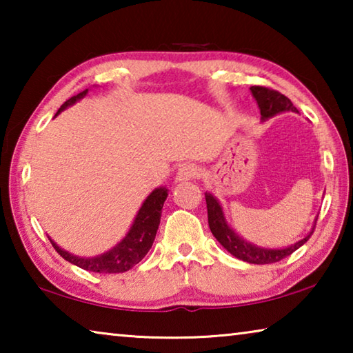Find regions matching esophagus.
<instances>
[{"mask_svg": "<svg viewBox=\"0 0 353 353\" xmlns=\"http://www.w3.org/2000/svg\"><path fill=\"white\" fill-rule=\"evenodd\" d=\"M196 176H198V168H196L194 165L187 163V165H182L181 168L177 170L176 181L177 182H188V181H193Z\"/></svg>", "mask_w": 353, "mask_h": 353, "instance_id": "esophagus-1", "label": "esophagus"}]
</instances>
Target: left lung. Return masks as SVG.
Here are the masks:
<instances>
[{
	"mask_svg": "<svg viewBox=\"0 0 353 353\" xmlns=\"http://www.w3.org/2000/svg\"><path fill=\"white\" fill-rule=\"evenodd\" d=\"M252 97L255 98L256 104L260 107L261 119H268L277 113L282 112H297V109L292 105L291 101L277 90H272L270 87H261V85H252L250 87ZM205 202H207V213H208V225L213 236L219 241L227 252H230L236 259L243 261L252 263V265H270V263H277L280 260L286 259L291 255L294 250H297L302 244L308 241V238L312 236L313 230L310 234L302 238L301 241L291 244L290 248L285 249H266L255 246L252 243L244 241L243 238L235 234L234 229H230V225L227 224L224 218L223 208H221L218 199L213 194L205 193Z\"/></svg>",
	"mask_w": 353,
	"mask_h": 353,
	"instance_id": "1",
	"label": "left lung"
}]
</instances>
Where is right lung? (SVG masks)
<instances>
[{
	"instance_id": "right-lung-1",
	"label": "right lung",
	"mask_w": 353,
	"mask_h": 353,
	"mask_svg": "<svg viewBox=\"0 0 353 353\" xmlns=\"http://www.w3.org/2000/svg\"><path fill=\"white\" fill-rule=\"evenodd\" d=\"M88 90H83L76 97L65 101L61 109L57 110L56 117L62 110L67 109L68 105H73L76 101L82 99L85 97ZM168 196V190L165 187L155 188L151 194L148 196L146 201L143 202L141 208L137 213L134 219V224L130 227L128 235L119 241L115 248L107 250V252L101 254L98 256H92V259H83V256H77L67 252L57 246V244L51 240L52 248L57 250V254L63 256L65 260L73 263V265L82 268L85 271L99 272V274H117V272H126L130 268L135 266L137 263L143 260L149 249H151L155 234H157L160 216H162L163 202Z\"/></svg>"
}]
</instances>
